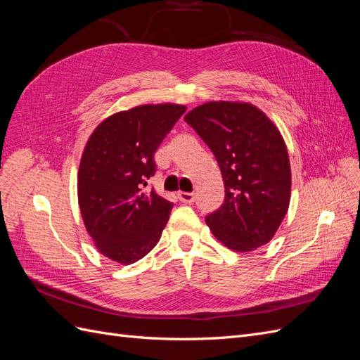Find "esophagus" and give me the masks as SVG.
<instances>
[{"label":"esophagus","instance_id":"34e87169","mask_svg":"<svg viewBox=\"0 0 360 360\" xmlns=\"http://www.w3.org/2000/svg\"><path fill=\"white\" fill-rule=\"evenodd\" d=\"M179 200L184 204H192L195 201L193 192H179Z\"/></svg>","mask_w":360,"mask_h":360}]
</instances>
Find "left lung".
Returning a JSON list of instances; mask_svg holds the SVG:
<instances>
[{
    "label": "left lung",
    "instance_id": "left-lung-1",
    "mask_svg": "<svg viewBox=\"0 0 360 360\" xmlns=\"http://www.w3.org/2000/svg\"><path fill=\"white\" fill-rule=\"evenodd\" d=\"M221 168L225 200L205 216L226 248L248 252L270 242L287 214L291 192L284 139L250 103L209 102L184 117Z\"/></svg>",
    "mask_w": 360,
    "mask_h": 360
}]
</instances>
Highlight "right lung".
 I'll list each match as a JSON object with an SVG mask.
<instances>
[{"label":"right lung","instance_id":"add662e5","mask_svg":"<svg viewBox=\"0 0 360 360\" xmlns=\"http://www.w3.org/2000/svg\"><path fill=\"white\" fill-rule=\"evenodd\" d=\"M183 105H141L94 129L79 172L78 200L86 231L110 259L132 264L156 246L172 202L147 189L155 153L184 114Z\"/></svg>","mask_w":360,"mask_h":360}]
</instances>
